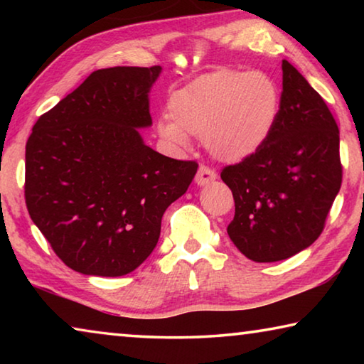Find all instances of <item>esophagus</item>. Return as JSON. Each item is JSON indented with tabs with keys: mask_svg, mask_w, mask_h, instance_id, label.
I'll use <instances>...</instances> for the list:
<instances>
[{
	"mask_svg": "<svg viewBox=\"0 0 364 364\" xmlns=\"http://www.w3.org/2000/svg\"><path fill=\"white\" fill-rule=\"evenodd\" d=\"M215 180H217V173H215V171L210 170L208 167H204V165H202L199 171H197V175H196L197 186H207V184L213 183Z\"/></svg>",
	"mask_w": 364,
	"mask_h": 364,
	"instance_id": "obj_1",
	"label": "esophagus"
}]
</instances>
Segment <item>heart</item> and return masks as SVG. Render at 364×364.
I'll list each match as a JSON object with an SVG mask.
<instances>
[{"mask_svg":"<svg viewBox=\"0 0 364 364\" xmlns=\"http://www.w3.org/2000/svg\"><path fill=\"white\" fill-rule=\"evenodd\" d=\"M279 110V88L268 73L220 69L168 96L170 120H160L157 133L183 149L191 143L189 134L200 136L220 162L239 164L268 143Z\"/></svg>","mask_w":364,"mask_h":364,"instance_id":"b5f03b06","label":"heart"}]
</instances>
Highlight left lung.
Wrapping results in <instances>:
<instances>
[{
    "label": "left lung",
    "instance_id": "left-lung-1",
    "mask_svg": "<svg viewBox=\"0 0 364 364\" xmlns=\"http://www.w3.org/2000/svg\"><path fill=\"white\" fill-rule=\"evenodd\" d=\"M338 143L323 97L284 59L271 138L254 157L221 171L236 204L228 236L241 254L257 263L279 262L316 241L341 189Z\"/></svg>",
    "mask_w": 364,
    "mask_h": 364
}]
</instances>
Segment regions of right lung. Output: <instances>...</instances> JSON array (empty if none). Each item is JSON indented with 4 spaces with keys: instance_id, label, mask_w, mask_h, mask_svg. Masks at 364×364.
Instances as JSON below:
<instances>
[{
    "instance_id": "right-lung-1",
    "label": "right lung",
    "mask_w": 364,
    "mask_h": 364,
    "mask_svg": "<svg viewBox=\"0 0 364 364\" xmlns=\"http://www.w3.org/2000/svg\"><path fill=\"white\" fill-rule=\"evenodd\" d=\"M162 67L91 73L33 125L26 146L30 218L67 267L132 273L156 249L164 212L186 193L196 162L151 149L149 91Z\"/></svg>"
}]
</instances>
